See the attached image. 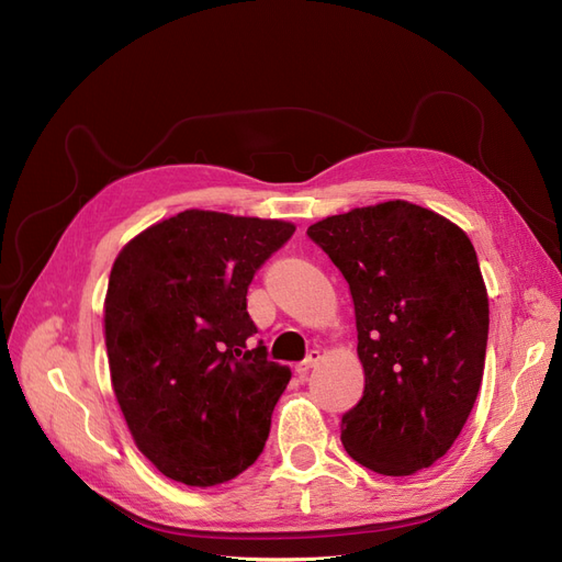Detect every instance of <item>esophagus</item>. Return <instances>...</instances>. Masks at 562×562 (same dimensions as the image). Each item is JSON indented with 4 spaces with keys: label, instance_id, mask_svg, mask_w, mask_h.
Wrapping results in <instances>:
<instances>
[{
    "label": "esophagus",
    "instance_id": "1",
    "mask_svg": "<svg viewBox=\"0 0 562 562\" xmlns=\"http://www.w3.org/2000/svg\"><path fill=\"white\" fill-rule=\"evenodd\" d=\"M318 361H321V351H318V349H312V351L307 353V359L300 361V363L295 366V372H297L300 378H304L312 368H316V366H318Z\"/></svg>",
    "mask_w": 562,
    "mask_h": 562
}]
</instances>
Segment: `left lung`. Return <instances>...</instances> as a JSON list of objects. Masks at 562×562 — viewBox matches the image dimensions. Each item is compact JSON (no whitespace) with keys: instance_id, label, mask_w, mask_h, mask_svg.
I'll use <instances>...</instances> for the list:
<instances>
[{"instance_id":"1","label":"left lung","mask_w":562,"mask_h":562,"mask_svg":"<svg viewBox=\"0 0 562 562\" xmlns=\"http://www.w3.org/2000/svg\"><path fill=\"white\" fill-rule=\"evenodd\" d=\"M307 236L342 271L359 330L366 386L342 415L345 450L382 475L429 469L483 382L490 310L469 236L407 201L326 217Z\"/></svg>"}]
</instances>
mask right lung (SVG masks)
Instances as JSON below:
<instances>
[{
  "label": "right lung",
  "mask_w": 562,
  "mask_h": 562,
  "mask_svg": "<svg viewBox=\"0 0 562 562\" xmlns=\"http://www.w3.org/2000/svg\"><path fill=\"white\" fill-rule=\"evenodd\" d=\"M295 227L184 211L119 252L105 297L112 386L135 446L164 475L209 487L260 457L291 370L246 310L252 277Z\"/></svg>",
  "instance_id": "obj_1"
}]
</instances>
